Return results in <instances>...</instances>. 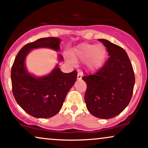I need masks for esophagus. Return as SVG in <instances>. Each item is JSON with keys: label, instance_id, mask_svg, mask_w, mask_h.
Here are the masks:
<instances>
[{"label": "esophagus", "instance_id": "34e87169", "mask_svg": "<svg viewBox=\"0 0 148 148\" xmlns=\"http://www.w3.org/2000/svg\"><path fill=\"white\" fill-rule=\"evenodd\" d=\"M82 77H83V73L79 71V72H78V74H77V79L79 80H81L82 79Z\"/></svg>", "mask_w": 148, "mask_h": 148}]
</instances>
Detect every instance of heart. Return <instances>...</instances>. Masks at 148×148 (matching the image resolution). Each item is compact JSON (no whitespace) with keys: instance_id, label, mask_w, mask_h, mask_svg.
I'll use <instances>...</instances> for the list:
<instances>
[{"instance_id":"heart-1","label":"heart","mask_w":148,"mask_h":148,"mask_svg":"<svg viewBox=\"0 0 148 148\" xmlns=\"http://www.w3.org/2000/svg\"><path fill=\"white\" fill-rule=\"evenodd\" d=\"M72 58L76 62L87 61L89 69L96 71L100 69L104 63L106 58V49L102 45L80 44L73 49Z\"/></svg>"}]
</instances>
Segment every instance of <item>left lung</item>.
<instances>
[{"label": "left lung", "instance_id": "8db88e82", "mask_svg": "<svg viewBox=\"0 0 148 148\" xmlns=\"http://www.w3.org/2000/svg\"><path fill=\"white\" fill-rule=\"evenodd\" d=\"M107 48L109 58L94 74L84 76L85 101L88 111L99 119H112L122 112L132 96L135 77L132 65L122 47L99 39Z\"/></svg>", "mask_w": 148, "mask_h": 148}]
</instances>
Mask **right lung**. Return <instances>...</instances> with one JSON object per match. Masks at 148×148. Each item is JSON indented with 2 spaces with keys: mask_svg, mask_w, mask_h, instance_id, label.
Returning <instances> with one entry per match:
<instances>
[{
  "mask_svg": "<svg viewBox=\"0 0 148 148\" xmlns=\"http://www.w3.org/2000/svg\"><path fill=\"white\" fill-rule=\"evenodd\" d=\"M60 39L55 37L39 38L21 48L12 67V92L18 104L23 110L36 118L54 116L61 109L67 92L77 78L76 70L70 73L61 72L56 65L47 76L32 75L26 68V56L33 49L49 48L60 50ZM58 59L63 60L62 55Z\"/></svg>",
  "mask_w": 148,
  "mask_h": 148,
  "instance_id": "1",
  "label": "right lung"
}]
</instances>
